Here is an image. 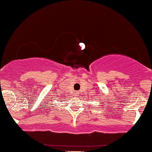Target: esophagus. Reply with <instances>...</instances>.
Returning a JSON list of instances; mask_svg holds the SVG:
<instances>
[{
    "label": "esophagus",
    "instance_id": "34e87169",
    "mask_svg": "<svg viewBox=\"0 0 152 152\" xmlns=\"http://www.w3.org/2000/svg\"><path fill=\"white\" fill-rule=\"evenodd\" d=\"M77 95H78V92H76V93H75V96H77Z\"/></svg>",
    "mask_w": 152,
    "mask_h": 152
}]
</instances>
